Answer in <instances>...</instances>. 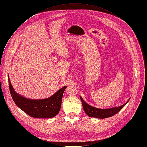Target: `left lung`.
<instances>
[{
  "label": "left lung",
  "mask_w": 147,
  "mask_h": 147,
  "mask_svg": "<svg viewBox=\"0 0 147 147\" xmlns=\"http://www.w3.org/2000/svg\"><path fill=\"white\" fill-rule=\"evenodd\" d=\"M80 99L82 102L84 110L85 113L87 114V115L90 117H94L98 118H105L114 115L121 110L129 100V99L126 103L121 106L118 107H114L109 109H100L93 107L87 104L83 100L82 97H80Z\"/></svg>",
  "instance_id": "obj_1"
}]
</instances>
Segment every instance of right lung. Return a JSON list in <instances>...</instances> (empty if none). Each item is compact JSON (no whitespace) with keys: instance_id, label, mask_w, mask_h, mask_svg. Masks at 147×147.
Segmentation results:
<instances>
[{"instance_id":"right-lung-1","label":"right lung","mask_w":147,"mask_h":147,"mask_svg":"<svg viewBox=\"0 0 147 147\" xmlns=\"http://www.w3.org/2000/svg\"><path fill=\"white\" fill-rule=\"evenodd\" d=\"M9 87L11 96L16 105L22 110L34 118H48L56 116L60 111L63 92L67 86L57 91L54 95L43 100H32L24 98L15 91L10 80Z\"/></svg>"}]
</instances>
